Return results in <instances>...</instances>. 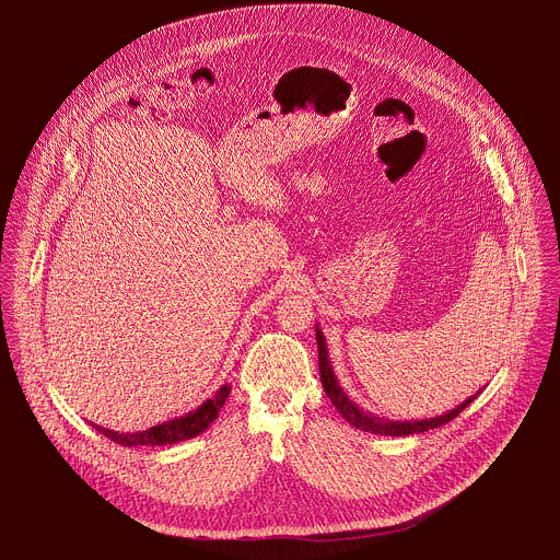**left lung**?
<instances>
[{
    "mask_svg": "<svg viewBox=\"0 0 560 560\" xmlns=\"http://www.w3.org/2000/svg\"><path fill=\"white\" fill-rule=\"evenodd\" d=\"M316 346H318V372H322V383L324 389L328 394V398L332 401V406L339 410V415L354 428L363 430V432H372V434H381V436H408V434H419V432H428L434 428H441L445 423H450L452 419H456L471 401L474 396L481 392L478 389L474 396H469L467 401H463L458 408L450 410L447 415L434 417V419H423V421H387L381 417H374L370 412H363L354 401H350V396L343 392V387L339 385L330 359H328V348H326V337L322 335L316 326Z\"/></svg>",
    "mask_w": 560,
    "mask_h": 560,
    "instance_id": "left-lung-1",
    "label": "left lung"
}]
</instances>
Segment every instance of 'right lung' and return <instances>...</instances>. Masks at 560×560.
Returning a JSON list of instances; mask_svg holds the SVG:
<instances>
[{
	"mask_svg": "<svg viewBox=\"0 0 560 560\" xmlns=\"http://www.w3.org/2000/svg\"><path fill=\"white\" fill-rule=\"evenodd\" d=\"M230 394V383L221 385L214 396H210L203 406H199L195 412H188L179 419L166 421L162 425H154L150 430L143 432H132V434H124V432H113L100 425H93L97 432H102L104 436H108L110 441L126 445V447H135V445H173L179 441H188L197 434H201L203 430H208V425L219 417L221 406L225 404V398Z\"/></svg>",
	"mask_w": 560,
	"mask_h": 560,
	"instance_id": "1",
	"label": "right lung"
}]
</instances>
